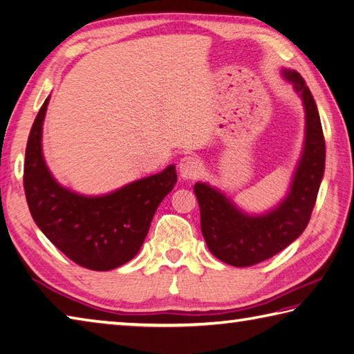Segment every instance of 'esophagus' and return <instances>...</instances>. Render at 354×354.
<instances>
[{
    "instance_id": "34e87169",
    "label": "esophagus",
    "mask_w": 354,
    "mask_h": 354,
    "mask_svg": "<svg viewBox=\"0 0 354 354\" xmlns=\"http://www.w3.org/2000/svg\"><path fill=\"white\" fill-rule=\"evenodd\" d=\"M202 171V162L198 160L196 156L187 155L181 158L179 161V173L184 179H194L201 175Z\"/></svg>"
}]
</instances>
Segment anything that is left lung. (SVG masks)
Instances as JSON below:
<instances>
[{"label":"left lung","mask_w":354,"mask_h":354,"mask_svg":"<svg viewBox=\"0 0 354 354\" xmlns=\"http://www.w3.org/2000/svg\"><path fill=\"white\" fill-rule=\"evenodd\" d=\"M281 74L293 84L306 112L304 147L288 196L270 212L251 216L212 185L194 184L201 208V230L208 250L231 266L257 265L301 236L310 221L324 176L326 141L317 103L299 73L283 70Z\"/></svg>","instance_id":"left-lung-1"}]
</instances>
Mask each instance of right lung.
Segmentation results:
<instances>
[{"label": "right lung", "mask_w": 354, "mask_h": 354, "mask_svg": "<svg viewBox=\"0 0 354 354\" xmlns=\"http://www.w3.org/2000/svg\"><path fill=\"white\" fill-rule=\"evenodd\" d=\"M44 102L28 135L24 190L33 221L57 250L91 270H111L138 254L158 205L176 184L175 165L103 196H85L59 184L42 155Z\"/></svg>", "instance_id": "obj_1"}]
</instances>
